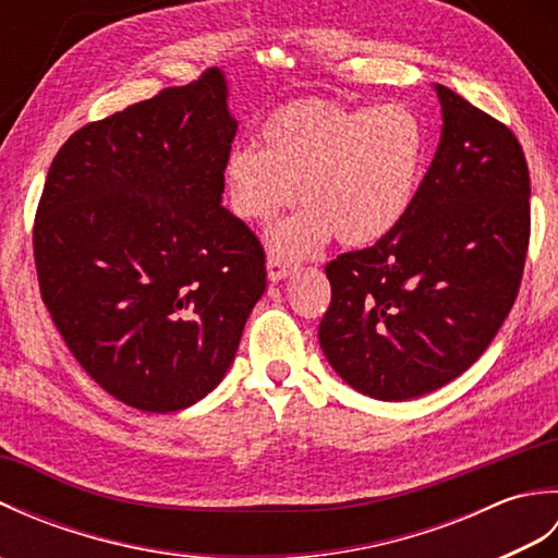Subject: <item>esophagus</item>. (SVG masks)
<instances>
[{
    "label": "esophagus",
    "instance_id": "34e87169",
    "mask_svg": "<svg viewBox=\"0 0 558 558\" xmlns=\"http://www.w3.org/2000/svg\"><path fill=\"white\" fill-rule=\"evenodd\" d=\"M266 268H268V280L270 282H280V280H286L288 276H292V270H294V264L292 260H288V258H280V256H268V260H266Z\"/></svg>",
    "mask_w": 558,
    "mask_h": 558
}]
</instances>
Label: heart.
I'll return each instance as SVG.
<instances>
[{"instance_id":"obj_1","label":"heart","mask_w":558,"mask_h":558,"mask_svg":"<svg viewBox=\"0 0 558 558\" xmlns=\"http://www.w3.org/2000/svg\"><path fill=\"white\" fill-rule=\"evenodd\" d=\"M426 129L408 105L300 100L260 126V150L234 148L225 192L236 218L270 222L294 201L304 206L268 232L270 254L298 260L330 236L366 246L396 230L420 192Z\"/></svg>"}]
</instances>
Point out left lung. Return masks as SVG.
Instances as JSON below:
<instances>
[{"label":"left lung","instance_id":"8db88e82","mask_svg":"<svg viewBox=\"0 0 558 558\" xmlns=\"http://www.w3.org/2000/svg\"><path fill=\"white\" fill-rule=\"evenodd\" d=\"M444 126L396 230L326 266L318 342L376 400H410L468 372L499 333L523 278L530 172L508 126L434 83Z\"/></svg>","mask_w":558,"mask_h":558}]
</instances>
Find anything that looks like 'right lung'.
<instances>
[{"mask_svg":"<svg viewBox=\"0 0 558 558\" xmlns=\"http://www.w3.org/2000/svg\"><path fill=\"white\" fill-rule=\"evenodd\" d=\"M236 120L208 69L59 148L35 213L40 294L76 362L144 412L216 388L266 290L264 246L222 208Z\"/></svg>","mask_w":558,"mask_h":558,"instance_id":"add662e5","label":"right lung"}]
</instances>
